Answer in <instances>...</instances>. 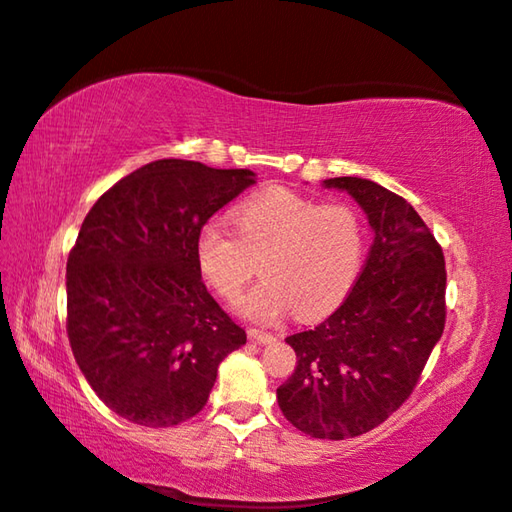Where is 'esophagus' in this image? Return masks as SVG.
<instances>
[{"label":"esophagus","instance_id":"1","mask_svg":"<svg viewBox=\"0 0 512 512\" xmlns=\"http://www.w3.org/2000/svg\"><path fill=\"white\" fill-rule=\"evenodd\" d=\"M248 336H250V341H253V343H259V345H268V343H275V341H277L273 334L262 332V330H255V328H250V330H248Z\"/></svg>","mask_w":512,"mask_h":512}]
</instances>
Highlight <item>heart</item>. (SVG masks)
I'll return each instance as SVG.
<instances>
[{
    "instance_id": "1",
    "label": "heart",
    "mask_w": 512,
    "mask_h": 512,
    "mask_svg": "<svg viewBox=\"0 0 512 512\" xmlns=\"http://www.w3.org/2000/svg\"><path fill=\"white\" fill-rule=\"evenodd\" d=\"M237 233L209 220L195 235L204 279L235 299L255 275L264 279L237 301L257 323H277L295 308L299 319L332 312L352 290L363 262L365 233L347 204H321L288 189H268L235 211Z\"/></svg>"
}]
</instances>
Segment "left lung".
Wrapping results in <instances>:
<instances>
[{
    "mask_svg": "<svg viewBox=\"0 0 512 512\" xmlns=\"http://www.w3.org/2000/svg\"><path fill=\"white\" fill-rule=\"evenodd\" d=\"M323 187L352 195L374 244L341 306L286 339L297 367L277 402L299 431L345 440L385 422L416 387L444 330L447 270L436 237L400 195L354 176Z\"/></svg>",
    "mask_w": 512,
    "mask_h": 512,
    "instance_id": "1",
    "label": "left lung"
}]
</instances>
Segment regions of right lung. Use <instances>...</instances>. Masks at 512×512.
Segmentation results:
<instances>
[{"label":"right lung","instance_id":"add662e5","mask_svg":"<svg viewBox=\"0 0 512 512\" xmlns=\"http://www.w3.org/2000/svg\"><path fill=\"white\" fill-rule=\"evenodd\" d=\"M255 184L250 169L165 158L129 173L85 215L70 250L68 339L107 407L143 427L200 413L246 332L209 295L195 235Z\"/></svg>","mask_w":512,"mask_h":512}]
</instances>
